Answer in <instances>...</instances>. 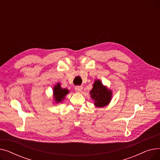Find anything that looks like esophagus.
Returning a JSON list of instances; mask_svg holds the SVG:
<instances>
[{
  "mask_svg": "<svg viewBox=\"0 0 160 160\" xmlns=\"http://www.w3.org/2000/svg\"><path fill=\"white\" fill-rule=\"evenodd\" d=\"M75 91L78 92V93H80V92H82V89H83V86H76L75 88H74Z\"/></svg>",
  "mask_w": 160,
  "mask_h": 160,
  "instance_id": "esophagus-1",
  "label": "esophagus"
}]
</instances>
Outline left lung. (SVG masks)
I'll use <instances>...</instances> for the list:
<instances>
[{"label": "left lung", "instance_id": "8db88e82", "mask_svg": "<svg viewBox=\"0 0 160 160\" xmlns=\"http://www.w3.org/2000/svg\"><path fill=\"white\" fill-rule=\"evenodd\" d=\"M93 86V89L90 91V95L95 101V106L98 108L107 106L111 101L112 91L104 86L100 80H95Z\"/></svg>", "mask_w": 160, "mask_h": 160}]
</instances>
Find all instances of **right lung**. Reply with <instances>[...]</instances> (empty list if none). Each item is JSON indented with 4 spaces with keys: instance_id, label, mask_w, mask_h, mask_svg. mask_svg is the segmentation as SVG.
I'll list each match as a JSON object with an SVG mask.
<instances>
[{
    "instance_id": "add662e5",
    "label": "right lung",
    "mask_w": 160,
    "mask_h": 160,
    "mask_svg": "<svg viewBox=\"0 0 160 160\" xmlns=\"http://www.w3.org/2000/svg\"><path fill=\"white\" fill-rule=\"evenodd\" d=\"M69 93L67 89L62 88L60 83H58L53 88V95L56 103H60L65 99V95Z\"/></svg>"
}]
</instances>
